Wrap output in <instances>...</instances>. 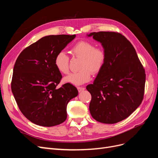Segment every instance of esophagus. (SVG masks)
<instances>
[{
	"mask_svg": "<svg viewBox=\"0 0 158 158\" xmlns=\"http://www.w3.org/2000/svg\"><path fill=\"white\" fill-rule=\"evenodd\" d=\"M77 88H78V90L79 92H82V91H84L85 89V88H84V87H78Z\"/></svg>",
	"mask_w": 158,
	"mask_h": 158,
	"instance_id": "1",
	"label": "esophagus"
}]
</instances>
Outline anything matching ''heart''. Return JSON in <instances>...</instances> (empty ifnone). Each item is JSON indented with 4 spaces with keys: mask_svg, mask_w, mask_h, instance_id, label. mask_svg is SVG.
Masks as SVG:
<instances>
[{
    "mask_svg": "<svg viewBox=\"0 0 158 158\" xmlns=\"http://www.w3.org/2000/svg\"><path fill=\"white\" fill-rule=\"evenodd\" d=\"M73 55L81 59L79 71L69 74L64 78V82L79 85L88 82L91 78V73L97 74L102 70L106 63V53L103 49L95 47L92 43L80 41L71 49ZM69 57L64 52H59L55 56V65L62 74L69 71Z\"/></svg>",
    "mask_w": 158,
    "mask_h": 158,
    "instance_id": "heart-1",
    "label": "heart"
}]
</instances>
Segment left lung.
<instances>
[{
  "instance_id": "1",
  "label": "left lung",
  "mask_w": 158,
  "mask_h": 158,
  "mask_svg": "<svg viewBox=\"0 0 158 158\" xmlns=\"http://www.w3.org/2000/svg\"><path fill=\"white\" fill-rule=\"evenodd\" d=\"M93 37L106 53V63L86 89L92 95L89 109L98 122L114 124L120 122L135 111L144 97L145 70L136 50L121 33L93 32Z\"/></svg>"
}]
</instances>
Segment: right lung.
<instances>
[{"instance_id":"obj_1","label":"right lung","mask_w":158,"mask_h":158,"mask_svg":"<svg viewBox=\"0 0 158 158\" xmlns=\"http://www.w3.org/2000/svg\"><path fill=\"white\" fill-rule=\"evenodd\" d=\"M76 35H47L22 51L13 69L12 92L22 114L35 125L53 127L67 117L66 106L78 94L73 85L56 86L62 78L55 56Z\"/></svg>"}]
</instances>
